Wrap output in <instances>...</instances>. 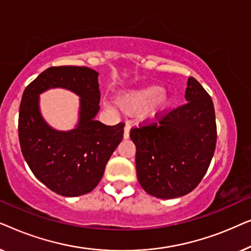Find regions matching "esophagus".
<instances>
[{
	"label": "esophagus",
	"instance_id": "esophagus-1",
	"mask_svg": "<svg viewBox=\"0 0 251 251\" xmlns=\"http://www.w3.org/2000/svg\"><path fill=\"white\" fill-rule=\"evenodd\" d=\"M130 128H131V126H130V125H128V123H126V126H125V132H123V137H125V139H128L129 138V136H130Z\"/></svg>",
	"mask_w": 251,
	"mask_h": 251
}]
</instances>
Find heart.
Wrapping results in <instances>:
<instances>
[{"label":"heart","mask_w":251,"mask_h":251,"mask_svg":"<svg viewBox=\"0 0 251 251\" xmlns=\"http://www.w3.org/2000/svg\"><path fill=\"white\" fill-rule=\"evenodd\" d=\"M116 102L125 114L144 111V120H156L168 111L170 99L164 94L163 87L153 84L123 92L116 98Z\"/></svg>","instance_id":"obj_1"}]
</instances>
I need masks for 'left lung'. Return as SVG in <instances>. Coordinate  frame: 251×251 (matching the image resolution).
Returning <instances> with one entry per match:
<instances>
[{
    "instance_id": "1",
    "label": "left lung",
    "mask_w": 251,
    "mask_h": 251,
    "mask_svg": "<svg viewBox=\"0 0 251 251\" xmlns=\"http://www.w3.org/2000/svg\"><path fill=\"white\" fill-rule=\"evenodd\" d=\"M185 98L186 104L130 131L140 186L159 199L193 191L214 156L217 126L212 99L192 76Z\"/></svg>"
}]
</instances>
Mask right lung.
<instances>
[{"mask_svg": "<svg viewBox=\"0 0 251 251\" xmlns=\"http://www.w3.org/2000/svg\"><path fill=\"white\" fill-rule=\"evenodd\" d=\"M51 87L68 88L80 96L75 129L58 132L43 120L38 95ZM99 100L98 73L88 67H49L24 91L18 120L20 149L32 173L54 193L78 197L91 192L123 138L122 122L106 126L95 120Z\"/></svg>", "mask_w": 251, "mask_h": 251, "instance_id": "add662e5", "label": "right lung"}]
</instances>
